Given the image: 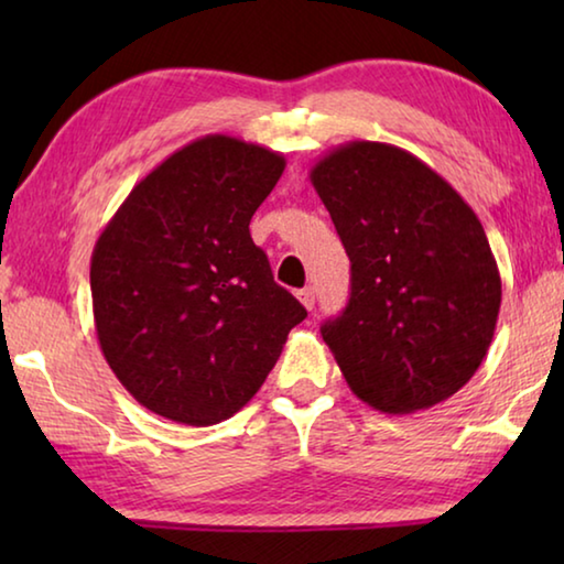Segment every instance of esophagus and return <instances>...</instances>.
Returning <instances> with one entry per match:
<instances>
[{
  "instance_id": "obj_1",
  "label": "esophagus",
  "mask_w": 564,
  "mask_h": 564,
  "mask_svg": "<svg viewBox=\"0 0 564 564\" xmlns=\"http://www.w3.org/2000/svg\"><path fill=\"white\" fill-rule=\"evenodd\" d=\"M295 295H299V301L305 305V308L313 311V305H316V289H313V285H305V289H301Z\"/></svg>"
}]
</instances>
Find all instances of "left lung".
<instances>
[{
  "instance_id": "8db88e82",
  "label": "left lung",
  "mask_w": 564,
  "mask_h": 564,
  "mask_svg": "<svg viewBox=\"0 0 564 564\" xmlns=\"http://www.w3.org/2000/svg\"><path fill=\"white\" fill-rule=\"evenodd\" d=\"M311 184L350 259V301L321 333L352 393L388 415L455 395L488 356L502 301L480 218L431 166L380 141L336 147Z\"/></svg>"
}]
</instances>
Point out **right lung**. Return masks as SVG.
<instances>
[{"label":"right lung","instance_id":"add662e5","mask_svg":"<svg viewBox=\"0 0 564 564\" xmlns=\"http://www.w3.org/2000/svg\"><path fill=\"white\" fill-rule=\"evenodd\" d=\"M283 169L271 149L208 133L149 171L94 243L101 352L151 413L196 427L228 420L308 316L248 231Z\"/></svg>","mask_w":564,"mask_h":564}]
</instances>
